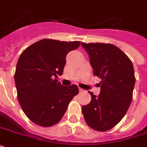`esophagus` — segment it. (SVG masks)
I'll use <instances>...</instances> for the list:
<instances>
[{"mask_svg":"<svg viewBox=\"0 0 147 147\" xmlns=\"http://www.w3.org/2000/svg\"><path fill=\"white\" fill-rule=\"evenodd\" d=\"M79 92H85V90L82 89V88H79Z\"/></svg>","mask_w":147,"mask_h":147,"instance_id":"1","label":"esophagus"}]
</instances>
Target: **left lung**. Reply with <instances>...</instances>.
I'll use <instances>...</instances> for the list:
<instances>
[{
  "mask_svg": "<svg viewBox=\"0 0 147 147\" xmlns=\"http://www.w3.org/2000/svg\"><path fill=\"white\" fill-rule=\"evenodd\" d=\"M94 76L100 78V94L82 106L85 122L97 131L111 130L121 121L133 99L135 85L132 62L118 47L108 43H85Z\"/></svg>",
  "mask_w": 147,
  "mask_h": 147,
  "instance_id": "left-lung-1",
  "label": "left lung"
}]
</instances>
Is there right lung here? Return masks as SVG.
Returning a JSON list of instances; mask_svg holds the SVG:
<instances>
[{"label": "right lung", "instance_id": "right-lung-1", "mask_svg": "<svg viewBox=\"0 0 147 147\" xmlns=\"http://www.w3.org/2000/svg\"><path fill=\"white\" fill-rule=\"evenodd\" d=\"M79 46V41L44 39L20 55L14 75L17 98L24 114L36 124L44 127L56 124L78 94L76 85L63 86L53 78L63 72L67 54Z\"/></svg>", "mask_w": 147, "mask_h": 147}]
</instances>
